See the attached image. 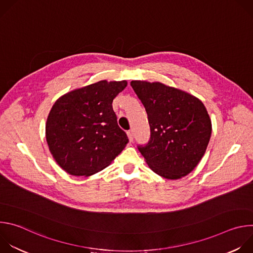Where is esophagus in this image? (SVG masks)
Masks as SVG:
<instances>
[{
  "mask_svg": "<svg viewBox=\"0 0 253 253\" xmlns=\"http://www.w3.org/2000/svg\"><path fill=\"white\" fill-rule=\"evenodd\" d=\"M127 135H128L129 140H130V141H133V138H134V132H133V130H129V131L127 132Z\"/></svg>",
  "mask_w": 253,
  "mask_h": 253,
  "instance_id": "esophagus-1",
  "label": "esophagus"
}]
</instances>
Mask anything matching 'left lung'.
Returning a JSON list of instances; mask_svg holds the SVG:
<instances>
[{
	"mask_svg": "<svg viewBox=\"0 0 253 253\" xmlns=\"http://www.w3.org/2000/svg\"><path fill=\"white\" fill-rule=\"evenodd\" d=\"M145 107L151 138L139 151L159 176L177 180L188 175L205 154L211 137V119L195 96L160 82L131 81Z\"/></svg>",
	"mask_w": 253,
	"mask_h": 253,
	"instance_id": "left-lung-1",
	"label": "left lung"
}]
</instances>
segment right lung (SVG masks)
<instances>
[{"instance_id": "right-lung-1", "label": "right lung", "mask_w": 253, "mask_h": 253, "mask_svg": "<svg viewBox=\"0 0 253 253\" xmlns=\"http://www.w3.org/2000/svg\"><path fill=\"white\" fill-rule=\"evenodd\" d=\"M127 81L102 80L59 97L46 122V140L58 165L74 176H91L107 166L128 143L113 111Z\"/></svg>"}]
</instances>
